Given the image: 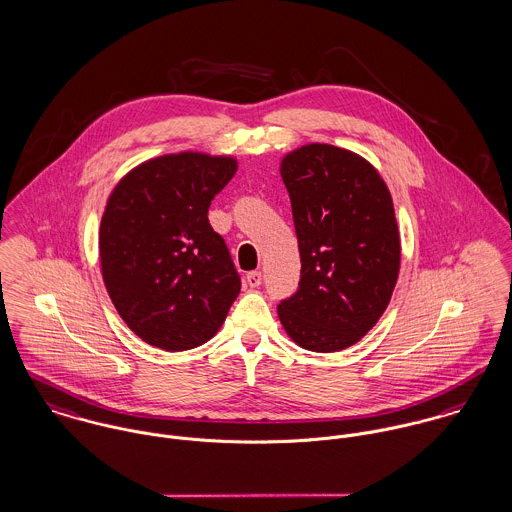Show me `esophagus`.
Masks as SVG:
<instances>
[{"label":"esophagus","mask_w":512,"mask_h":512,"mask_svg":"<svg viewBox=\"0 0 512 512\" xmlns=\"http://www.w3.org/2000/svg\"><path fill=\"white\" fill-rule=\"evenodd\" d=\"M261 282H263L261 271H251V273H247V284H249L251 288H257V286H261Z\"/></svg>","instance_id":"34e87169"}]
</instances>
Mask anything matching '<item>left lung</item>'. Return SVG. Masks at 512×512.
Masks as SVG:
<instances>
[{
    "mask_svg": "<svg viewBox=\"0 0 512 512\" xmlns=\"http://www.w3.org/2000/svg\"><path fill=\"white\" fill-rule=\"evenodd\" d=\"M300 249L296 294L278 317L296 345L335 353L358 343L386 312L401 243L392 195L360 156L308 144L280 163Z\"/></svg>",
    "mask_w": 512,
    "mask_h": 512,
    "instance_id": "obj_1",
    "label": "left lung"
}]
</instances>
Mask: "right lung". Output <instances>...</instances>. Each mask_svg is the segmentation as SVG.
<instances>
[{
    "label": "right lung",
    "instance_id": "add662e5",
    "mask_svg": "<svg viewBox=\"0 0 512 512\" xmlns=\"http://www.w3.org/2000/svg\"><path fill=\"white\" fill-rule=\"evenodd\" d=\"M228 156L181 152L144 161L113 189L99 230L107 292L148 345L187 351L222 327L241 278L208 208L234 177Z\"/></svg>",
    "mask_w": 512,
    "mask_h": 512
}]
</instances>
